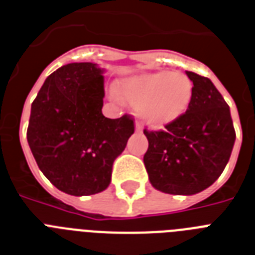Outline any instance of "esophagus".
Returning <instances> with one entry per match:
<instances>
[{
  "mask_svg": "<svg viewBox=\"0 0 255 255\" xmlns=\"http://www.w3.org/2000/svg\"><path fill=\"white\" fill-rule=\"evenodd\" d=\"M134 131H136V132H141V131H142L141 126H140V124H138V123H136V127H134Z\"/></svg>",
  "mask_w": 255,
  "mask_h": 255,
  "instance_id": "esophagus-1",
  "label": "esophagus"
}]
</instances>
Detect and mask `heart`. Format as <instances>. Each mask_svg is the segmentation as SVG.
Listing matches in <instances>:
<instances>
[{
	"label": "heart",
	"mask_w": 255,
	"mask_h": 255,
	"mask_svg": "<svg viewBox=\"0 0 255 255\" xmlns=\"http://www.w3.org/2000/svg\"><path fill=\"white\" fill-rule=\"evenodd\" d=\"M119 92L128 103L138 107V114L146 124L162 128L187 111L194 85L185 73L160 70L122 81Z\"/></svg>",
	"instance_id": "obj_1"
}]
</instances>
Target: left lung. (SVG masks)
Returning <instances> with one entry per match:
<instances>
[{
    "label": "left lung",
    "instance_id": "1",
    "mask_svg": "<svg viewBox=\"0 0 255 255\" xmlns=\"http://www.w3.org/2000/svg\"><path fill=\"white\" fill-rule=\"evenodd\" d=\"M186 74L194 84L187 111L163 131L144 129L149 181L173 195H194L210 187L227 166L236 140L231 110L212 81Z\"/></svg>",
    "mask_w": 255,
    "mask_h": 255
}]
</instances>
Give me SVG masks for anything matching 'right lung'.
Instances as JSON below:
<instances>
[{
  "mask_svg": "<svg viewBox=\"0 0 255 255\" xmlns=\"http://www.w3.org/2000/svg\"><path fill=\"white\" fill-rule=\"evenodd\" d=\"M103 72L93 63H72L47 77L31 105L27 141L41 173L74 196L109 187L113 163L134 132L131 115L102 114Z\"/></svg>",
  "mask_w": 255,
  "mask_h": 255,
  "instance_id": "add662e5",
  "label": "right lung"
}]
</instances>
